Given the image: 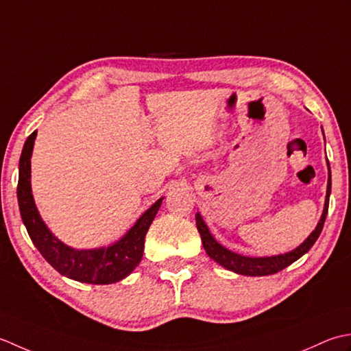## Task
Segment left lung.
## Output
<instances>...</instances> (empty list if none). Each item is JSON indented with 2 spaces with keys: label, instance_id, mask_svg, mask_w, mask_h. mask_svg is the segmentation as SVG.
<instances>
[{
  "label": "left lung",
  "instance_id": "obj_1",
  "mask_svg": "<svg viewBox=\"0 0 351 351\" xmlns=\"http://www.w3.org/2000/svg\"><path fill=\"white\" fill-rule=\"evenodd\" d=\"M321 130H323V128H321ZM323 134H324V132H323ZM327 169H328V178H327V192H326L324 209H323V213H321V218L318 221L315 230L307 236L303 244H300L297 248L291 250V252L283 253V254L265 256V257L242 256V254H238L234 252H230V250L226 248L224 245H221L219 242L213 238V234L210 233L209 227H207V224L204 223L203 217L199 215V212H197L195 213L197 228H198L199 236H202V242H203V247L206 250L207 256L228 271H233V273H236V274L253 276V277L276 274V273H278V271H282L283 268L289 267L291 263L298 261L300 257L309 252L312 245L317 242L321 230H323L324 221L327 217V210H328V198H330V191H332V173H330V163H328V160H327Z\"/></svg>",
  "mask_w": 351,
  "mask_h": 351
}]
</instances>
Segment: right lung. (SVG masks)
<instances>
[{"instance_id":"1","label":"right lung","mask_w":351,"mask_h":351,"mask_svg":"<svg viewBox=\"0 0 351 351\" xmlns=\"http://www.w3.org/2000/svg\"><path fill=\"white\" fill-rule=\"evenodd\" d=\"M38 132L28 136L19 159L18 204L28 236L45 261L62 276L82 283L110 285L123 280L139 265L144 256L145 234L163 197L147 209L117 242L99 248L78 250L66 245L49 230L32 194V154Z\"/></svg>"}]
</instances>
